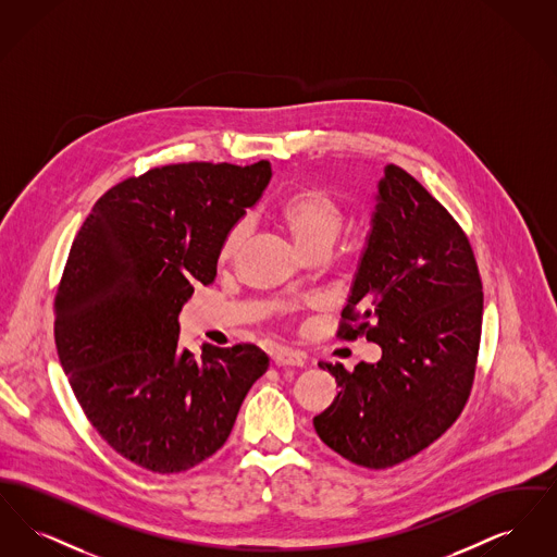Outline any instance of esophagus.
I'll return each mask as SVG.
<instances>
[{
  "label": "esophagus",
  "mask_w": 557,
  "mask_h": 557,
  "mask_svg": "<svg viewBox=\"0 0 557 557\" xmlns=\"http://www.w3.org/2000/svg\"><path fill=\"white\" fill-rule=\"evenodd\" d=\"M271 361L277 368H302L305 366V357L292 348H275L271 352Z\"/></svg>",
  "instance_id": "1"
}]
</instances>
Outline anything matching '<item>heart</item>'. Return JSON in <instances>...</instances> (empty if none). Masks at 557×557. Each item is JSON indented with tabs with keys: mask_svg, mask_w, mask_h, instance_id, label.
I'll return each instance as SVG.
<instances>
[{
	"mask_svg": "<svg viewBox=\"0 0 557 557\" xmlns=\"http://www.w3.org/2000/svg\"><path fill=\"white\" fill-rule=\"evenodd\" d=\"M280 221L290 232L292 239L302 252L319 246H332L343 230L345 214L336 198L318 187L296 191L282 202ZM248 236V221L236 223L223 242V257H232Z\"/></svg>",
	"mask_w": 557,
	"mask_h": 557,
	"instance_id": "b5f03b06",
	"label": "heart"
}]
</instances>
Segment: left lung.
<instances>
[{"label":"left lung","mask_w":557,"mask_h":557,"mask_svg":"<svg viewBox=\"0 0 557 557\" xmlns=\"http://www.w3.org/2000/svg\"><path fill=\"white\" fill-rule=\"evenodd\" d=\"M370 234L338 336L380 345L377 363H319L341 386L313 418L348 461L384 470L432 445L470 397L482 284L470 242L445 207L397 164L384 166Z\"/></svg>","instance_id":"obj_1"}]
</instances>
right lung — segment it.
Wrapping results in <instances>:
<instances>
[{"instance_id": "1", "label": "right lung", "mask_w": 557, "mask_h": 557, "mask_svg": "<svg viewBox=\"0 0 557 557\" xmlns=\"http://www.w3.org/2000/svg\"><path fill=\"white\" fill-rule=\"evenodd\" d=\"M250 166L184 162L110 187L73 242L53 336L87 420L133 463L177 474L221 449L269 357L255 345L180 348L177 315L209 286L230 230L271 182Z\"/></svg>"}]
</instances>
